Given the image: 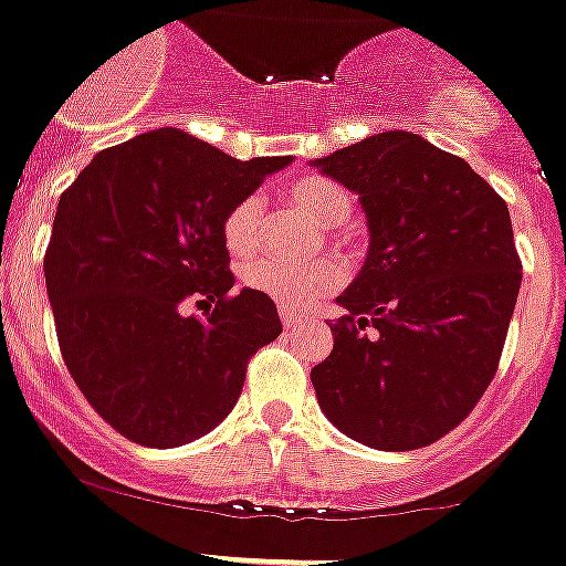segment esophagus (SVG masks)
I'll return each instance as SVG.
<instances>
[{
	"label": "esophagus",
	"instance_id": "obj_1",
	"mask_svg": "<svg viewBox=\"0 0 566 566\" xmlns=\"http://www.w3.org/2000/svg\"><path fill=\"white\" fill-rule=\"evenodd\" d=\"M279 317H282V323H284V328H295V326H301V323H304V317L301 315H295V312H290V310H279Z\"/></svg>",
	"mask_w": 566,
	"mask_h": 566
}]
</instances>
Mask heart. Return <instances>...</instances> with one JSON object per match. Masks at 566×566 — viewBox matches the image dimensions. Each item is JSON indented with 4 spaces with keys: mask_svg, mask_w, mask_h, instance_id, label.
I'll return each instance as SVG.
<instances>
[{
    "mask_svg": "<svg viewBox=\"0 0 566 566\" xmlns=\"http://www.w3.org/2000/svg\"><path fill=\"white\" fill-rule=\"evenodd\" d=\"M284 199L315 227L326 229L334 245L345 251L354 249L350 234L334 232V227H339L350 216V196L345 193L343 185L328 177H298L284 188ZM262 221H265V207L260 196H243L234 201L221 221V240L229 254L249 256L251 251H256L262 240ZM343 279L345 268L337 256H317L306 265H284L273 256H256L240 268L243 287L265 295L284 310L312 306L323 295L334 293Z\"/></svg>",
    "mask_w": 566,
    "mask_h": 566,
    "instance_id": "obj_1",
    "label": "heart"
}]
</instances>
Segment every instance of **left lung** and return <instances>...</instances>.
<instances>
[{
	"label": "left lung",
	"mask_w": 566,
	"mask_h": 566,
	"mask_svg": "<svg viewBox=\"0 0 566 566\" xmlns=\"http://www.w3.org/2000/svg\"><path fill=\"white\" fill-rule=\"evenodd\" d=\"M359 193L370 251L312 367L323 415L378 451L453 431L492 384L523 262L501 196L462 157L381 132L312 160Z\"/></svg>",
	"instance_id": "1"
}]
</instances>
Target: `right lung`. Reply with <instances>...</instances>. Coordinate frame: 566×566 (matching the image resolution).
<instances>
[{"instance_id":"right-lung-1","label":"right lung","mask_w":566,"mask_h":566,"mask_svg":"<svg viewBox=\"0 0 566 566\" xmlns=\"http://www.w3.org/2000/svg\"><path fill=\"white\" fill-rule=\"evenodd\" d=\"M284 166L168 126L102 149L60 196L43 256L60 354L126 440L205 437L238 403L251 356L282 334L271 298L232 290L221 221Z\"/></svg>"}]
</instances>
